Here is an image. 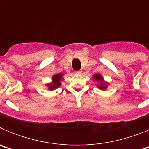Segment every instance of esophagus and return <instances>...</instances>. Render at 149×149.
<instances>
[{
	"label": "esophagus",
	"mask_w": 149,
	"mask_h": 149,
	"mask_svg": "<svg viewBox=\"0 0 149 149\" xmlns=\"http://www.w3.org/2000/svg\"><path fill=\"white\" fill-rule=\"evenodd\" d=\"M81 73H82V72H81V70H80V71H77V72H75V74H81Z\"/></svg>",
	"instance_id": "obj_1"
}]
</instances>
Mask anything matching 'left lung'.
Masks as SVG:
<instances>
[{"label": "left lung", "mask_w": 149, "mask_h": 149, "mask_svg": "<svg viewBox=\"0 0 149 149\" xmlns=\"http://www.w3.org/2000/svg\"><path fill=\"white\" fill-rule=\"evenodd\" d=\"M93 79L95 82H97L96 86L98 87V89H102V90H106L107 89L109 83L104 80V77H102L101 74H94L93 75Z\"/></svg>", "instance_id": "1"}]
</instances>
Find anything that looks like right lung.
<instances>
[{
	"mask_svg": "<svg viewBox=\"0 0 149 149\" xmlns=\"http://www.w3.org/2000/svg\"><path fill=\"white\" fill-rule=\"evenodd\" d=\"M63 74L57 73L51 77V82L46 84L45 86L48 90H54L61 86V81L63 80Z\"/></svg>",
	"mask_w": 149,
	"mask_h": 149,
	"instance_id": "obj_1",
	"label": "right lung"
}]
</instances>
